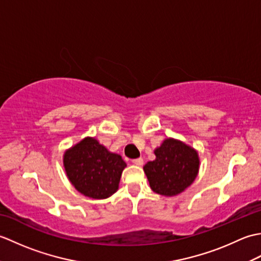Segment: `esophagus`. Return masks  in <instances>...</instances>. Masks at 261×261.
Wrapping results in <instances>:
<instances>
[{
    "label": "esophagus",
    "instance_id": "esophagus-1",
    "mask_svg": "<svg viewBox=\"0 0 261 261\" xmlns=\"http://www.w3.org/2000/svg\"><path fill=\"white\" fill-rule=\"evenodd\" d=\"M132 164H135V165H137V166H142V165H143V159H142V158L132 159Z\"/></svg>",
    "mask_w": 261,
    "mask_h": 261
}]
</instances>
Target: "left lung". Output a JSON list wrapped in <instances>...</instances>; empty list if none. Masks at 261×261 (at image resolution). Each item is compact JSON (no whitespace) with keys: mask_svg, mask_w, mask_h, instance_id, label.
<instances>
[{"mask_svg":"<svg viewBox=\"0 0 261 261\" xmlns=\"http://www.w3.org/2000/svg\"><path fill=\"white\" fill-rule=\"evenodd\" d=\"M156 159L143 169L151 190L160 195L175 196L185 191L198 173V154L178 140L166 139L154 150Z\"/></svg>","mask_w":261,"mask_h":261,"instance_id":"obj_1","label":"left lung"}]
</instances>
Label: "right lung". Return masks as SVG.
Segmentation results:
<instances>
[{"label": "right lung", "instance_id": "right-lung-1", "mask_svg": "<svg viewBox=\"0 0 261 261\" xmlns=\"http://www.w3.org/2000/svg\"><path fill=\"white\" fill-rule=\"evenodd\" d=\"M64 166L77 191L87 197L103 199L118 191L126 164L97 140L85 138L65 152Z\"/></svg>", "mask_w": 261, "mask_h": 261}]
</instances>
